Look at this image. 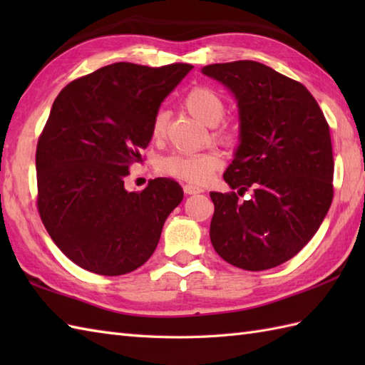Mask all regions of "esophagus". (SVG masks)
I'll return each mask as SVG.
<instances>
[{"label":"esophagus","instance_id":"obj_1","mask_svg":"<svg viewBox=\"0 0 365 365\" xmlns=\"http://www.w3.org/2000/svg\"><path fill=\"white\" fill-rule=\"evenodd\" d=\"M183 191L187 192V195H199V192H202L204 190L196 187V185L188 183V185H185V187H183Z\"/></svg>","mask_w":365,"mask_h":365}]
</instances>
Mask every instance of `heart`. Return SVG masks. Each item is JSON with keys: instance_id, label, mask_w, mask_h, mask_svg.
<instances>
[{"instance_id": "b5f03b06", "label": "heart", "mask_w": 365, "mask_h": 365, "mask_svg": "<svg viewBox=\"0 0 365 365\" xmlns=\"http://www.w3.org/2000/svg\"><path fill=\"white\" fill-rule=\"evenodd\" d=\"M185 108H187L195 118L207 123V125H215V123H218L222 119L224 111H226V105H224L218 92H215L208 86L192 88L187 94V97H185ZM168 122L169 113L166 110H158L155 113L152 119V136L155 139L165 136ZM215 136L222 143L232 144L235 141L237 133L235 130L230 128L229 125H222L215 131ZM221 166V155L213 150L197 153L174 152L168 155L166 158H163L160 165L161 170L165 174L196 185H202L210 180L215 170H218Z\"/></svg>"}]
</instances>
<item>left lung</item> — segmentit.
<instances>
[{
    "mask_svg": "<svg viewBox=\"0 0 365 365\" xmlns=\"http://www.w3.org/2000/svg\"><path fill=\"white\" fill-rule=\"evenodd\" d=\"M202 73L234 92L240 108L235 158L224 173L229 192H210V240L230 265L260 271L297 255L334 197L329 125L299 81L255 61L210 64ZM253 192L246 201L239 199Z\"/></svg>",
    "mask_w": 365,
    "mask_h": 365,
    "instance_id": "obj_1",
    "label": "left lung"
}]
</instances>
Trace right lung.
<instances>
[{
  "label": "right lung",
  "instance_id": "right-lung-1",
  "mask_svg": "<svg viewBox=\"0 0 365 365\" xmlns=\"http://www.w3.org/2000/svg\"><path fill=\"white\" fill-rule=\"evenodd\" d=\"M192 68L115 63L59 92L37 141V210L76 265L119 276L150 259L183 190L158 177L128 192L123 178L152 139V119Z\"/></svg>",
  "mask_w": 365,
  "mask_h": 365
}]
</instances>
